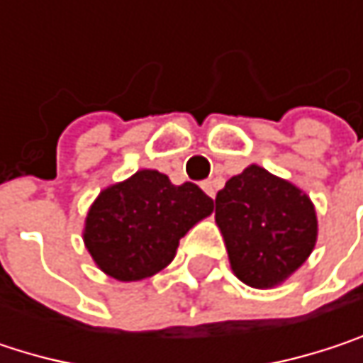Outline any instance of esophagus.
I'll list each match as a JSON object with an SVG mask.
<instances>
[{
	"label": "esophagus",
	"instance_id": "1",
	"mask_svg": "<svg viewBox=\"0 0 363 363\" xmlns=\"http://www.w3.org/2000/svg\"><path fill=\"white\" fill-rule=\"evenodd\" d=\"M201 189L206 191V195H210V197L214 199V195H216V189H214V182H212V181H203V182H201Z\"/></svg>",
	"mask_w": 363,
	"mask_h": 363
}]
</instances>
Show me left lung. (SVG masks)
I'll return each mask as SVG.
<instances>
[{
    "mask_svg": "<svg viewBox=\"0 0 363 363\" xmlns=\"http://www.w3.org/2000/svg\"><path fill=\"white\" fill-rule=\"evenodd\" d=\"M214 218L231 271L258 290L286 281L318 242V214L311 197L256 164L229 179L216 193Z\"/></svg>",
    "mask_w": 363,
    "mask_h": 363,
    "instance_id": "1",
    "label": "left lung"
}]
</instances>
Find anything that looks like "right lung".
<instances>
[{"label": "right lung", "instance_id": "1", "mask_svg": "<svg viewBox=\"0 0 363 363\" xmlns=\"http://www.w3.org/2000/svg\"><path fill=\"white\" fill-rule=\"evenodd\" d=\"M212 210L214 201L197 184L138 170L99 193L84 223V244L109 277L140 281L168 267L181 238Z\"/></svg>", "mask_w": 363, "mask_h": 363}]
</instances>
